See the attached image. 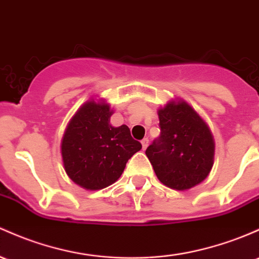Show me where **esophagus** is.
<instances>
[{
  "label": "esophagus",
  "instance_id": "1",
  "mask_svg": "<svg viewBox=\"0 0 259 259\" xmlns=\"http://www.w3.org/2000/svg\"><path fill=\"white\" fill-rule=\"evenodd\" d=\"M141 145H143V149H144V150L146 149V147L149 146V139H147V138H144L143 140H141Z\"/></svg>",
  "mask_w": 259,
  "mask_h": 259
}]
</instances>
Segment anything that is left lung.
Returning <instances> with one entry per match:
<instances>
[{"label": "left lung", "instance_id": "left-lung-1", "mask_svg": "<svg viewBox=\"0 0 259 259\" xmlns=\"http://www.w3.org/2000/svg\"><path fill=\"white\" fill-rule=\"evenodd\" d=\"M160 138L146 149V156L161 183L187 190L201 183L214 164L215 143L200 115L187 102L169 101L158 109Z\"/></svg>", "mask_w": 259, "mask_h": 259}]
</instances>
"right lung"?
Here are the masks:
<instances>
[{
	"mask_svg": "<svg viewBox=\"0 0 259 259\" xmlns=\"http://www.w3.org/2000/svg\"><path fill=\"white\" fill-rule=\"evenodd\" d=\"M113 113L102 99H90L71 118L62 136L65 171L84 189H103L114 183L127 160L141 150L126 125L112 126Z\"/></svg>",
	"mask_w": 259,
	"mask_h": 259,
	"instance_id": "right-lung-1",
	"label": "right lung"
}]
</instances>
